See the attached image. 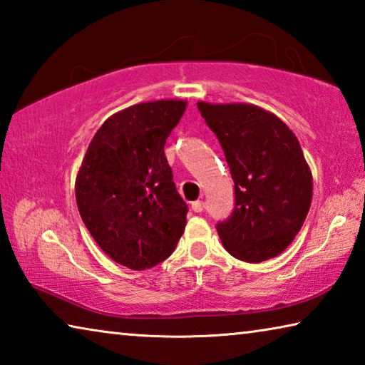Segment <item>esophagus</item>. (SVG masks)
<instances>
[{
	"label": "esophagus",
	"instance_id": "1",
	"mask_svg": "<svg viewBox=\"0 0 365 365\" xmlns=\"http://www.w3.org/2000/svg\"><path fill=\"white\" fill-rule=\"evenodd\" d=\"M202 207H205V205H202V201H193V202H191V209H193L195 212H201Z\"/></svg>",
	"mask_w": 365,
	"mask_h": 365
}]
</instances>
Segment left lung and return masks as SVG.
Masks as SVG:
<instances>
[{
    "label": "left lung",
    "mask_w": 365,
    "mask_h": 365,
    "mask_svg": "<svg viewBox=\"0 0 365 365\" xmlns=\"http://www.w3.org/2000/svg\"><path fill=\"white\" fill-rule=\"evenodd\" d=\"M235 183V209L217 224L233 257L262 262L287 248L311 207L312 174L294 133L252 104L197 103Z\"/></svg>",
    "instance_id": "1"
}]
</instances>
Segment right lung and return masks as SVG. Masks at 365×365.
<instances>
[{"label":"right lung","instance_id":"right-lung-1","mask_svg":"<svg viewBox=\"0 0 365 365\" xmlns=\"http://www.w3.org/2000/svg\"><path fill=\"white\" fill-rule=\"evenodd\" d=\"M187 103H140L103 123L76 180L78 212L100 248L133 270L154 267L174 252L188 206L172 180L165 140Z\"/></svg>","mask_w":365,"mask_h":365}]
</instances>
